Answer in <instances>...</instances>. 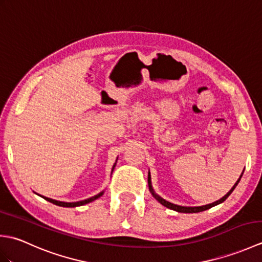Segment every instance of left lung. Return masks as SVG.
Here are the masks:
<instances>
[{
  "instance_id": "1",
  "label": "left lung",
  "mask_w": 262,
  "mask_h": 262,
  "mask_svg": "<svg viewBox=\"0 0 262 262\" xmlns=\"http://www.w3.org/2000/svg\"><path fill=\"white\" fill-rule=\"evenodd\" d=\"M243 172H244V170H243ZM243 172H242V173H241L240 178H238V179H237V181L235 182V185L232 187L231 190H230L229 192H227L224 197H222L221 199L216 200V202L211 203V204H208V205H204V206H194V207H188V206H180V205L172 204V203L168 202V200L163 199L162 197H160L159 194L154 191V189H153V187H152V181H151V173H149V171H148V178H147V182H148V188H149V191H151V193H152V196H153L155 199H157L160 204H162L163 206H165L166 208H170V209H172V210H176V211H178V213H199V211L207 210V209H209V208H211V207H214V206H216V205H220V204L223 203L224 200H225L227 197H229L230 194L233 192V190H234L235 187L237 186V183L240 182L241 178H242V174H243Z\"/></svg>"
}]
</instances>
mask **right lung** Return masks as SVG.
I'll list each match as a JSON object with an SVG mask.
<instances>
[{
  "label": "right lung",
  "mask_w": 262,
  "mask_h": 262,
  "mask_svg": "<svg viewBox=\"0 0 262 262\" xmlns=\"http://www.w3.org/2000/svg\"><path fill=\"white\" fill-rule=\"evenodd\" d=\"M117 160H118V158H117ZM116 163H117V161H116ZM116 163H115V164H114V166H113V170H111V173H113V171H114L115 166H116ZM103 193H104V190H103V191H101V192H99L98 194H96V196H93V197H91V198H88V199H84V200H80V202H74V203H65V202H59V200H55V199L48 198V197H45V196H40V194H38V193H37V194H38V196L42 197L43 199H46L47 202L52 203V204H54V205L60 206V207H77V206H83V205H86V204L91 203V202H94V200L98 199L99 197H101Z\"/></svg>",
  "instance_id": "right-lung-1"
}]
</instances>
